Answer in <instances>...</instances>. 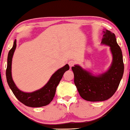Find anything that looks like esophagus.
<instances>
[{"instance_id": "34e87169", "label": "esophagus", "mask_w": 130, "mask_h": 130, "mask_svg": "<svg viewBox=\"0 0 130 130\" xmlns=\"http://www.w3.org/2000/svg\"><path fill=\"white\" fill-rule=\"evenodd\" d=\"M68 64L69 65V67L71 68V67H72L73 65H74L75 62H74V61H69L68 62Z\"/></svg>"}]
</instances>
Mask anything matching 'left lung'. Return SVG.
<instances>
[{"label":"left lung","instance_id":"obj_1","mask_svg":"<svg viewBox=\"0 0 130 130\" xmlns=\"http://www.w3.org/2000/svg\"><path fill=\"white\" fill-rule=\"evenodd\" d=\"M103 32L102 44L110 46L113 55L108 70L94 76L79 65L72 67L75 86L80 96L87 101L101 102L111 98L117 90L123 75V54L115 34L107 30Z\"/></svg>","mask_w":130,"mask_h":130}]
</instances>
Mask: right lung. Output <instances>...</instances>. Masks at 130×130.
<instances>
[{
    "label": "right lung",
    "instance_id": "obj_1",
    "mask_svg": "<svg viewBox=\"0 0 130 130\" xmlns=\"http://www.w3.org/2000/svg\"><path fill=\"white\" fill-rule=\"evenodd\" d=\"M16 48V40L10 50L7 57V65L6 75L7 82L10 88L17 99L24 105L31 107H40L49 104L55 96L56 88L63 76V73L69 70V67L67 64L59 69L52 75L51 78L43 88L33 92L26 93L19 90L15 86L11 76V61L13 54Z\"/></svg>",
    "mask_w": 130,
    "mask_h": 130
}]
</instances>
